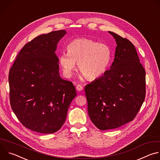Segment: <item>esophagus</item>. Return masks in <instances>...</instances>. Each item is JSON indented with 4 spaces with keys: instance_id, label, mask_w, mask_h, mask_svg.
Wrapping results in <instances>:
<instances>
[{
    "instance_id": "obj_1",
    "label": "esophagus",
    "mask_w": 160,
    "mask_h": 160,
    "mask_svg": "<svg viewBox=\"0 0 160 160\" xmlns=\"http://www.w3.org/2000/svg\"><path fill=\"white\" fill-rule=\"evenodd\" d=\"M76 88H77V90H78V91H82V90H83V87L82 86V85H77V87H76Z\"/></svg>"
}]
</instances>
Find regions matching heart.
Returning a JSON list of instances; mask_svg holds the SVG:
<instances>
[{"label":"heart","instance_id":"obj_1","mask_svg":"<svg viewBox=\"0 0 160 160\" xmlns=\"http://www.w3.org/2000/svg\"><path fill=\"white\" fill-rule=\"evenodd\" d=\"M67 49L68 52H62L59 56L65 76H72L76 62L82 75L87 80H97L107 72L111 60V49L106 43L77 38L69 43Z\"/></svg>","mask_w":160,"mask_h":160}]
</instances>
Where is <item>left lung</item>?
<instances>
[{"instance_id": "1", "label": "left lung", "mask_w": 160, "mask_h": 160, "mask_svg": "<svg viewBox=\"0 0 160 160\" xmlns=\"http://www.w3.org/2000/svg\"><path fill=\"white\" fill-rule=\"evenodd\" d=\"M108 32L117 45L115 59L104 75L85 87L88 116L101 130L132 121L146 95V72L134 45L128 39Z\"/></svg>"}]
</instances>
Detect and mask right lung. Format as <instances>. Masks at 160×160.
I'll list each match as a JSON object with an SVG mask.
<instances>
[{"label":"right lung","instance_id":"right-lung-1","mask_svg":"<svg viewBox=\"0 0 160 160\" xmlns=\"http://www.w3.org/2000/svg\"><path fill=\"white\" fill-rule=\"evenodd\" d=\"M66 31L42 34L21 49L10 69V103L26 128L42 133L58 131L77 96L73 83L59 75L56 54Z\"/></svg>","mask_w":160,"mask_h":160}]
</instances>
